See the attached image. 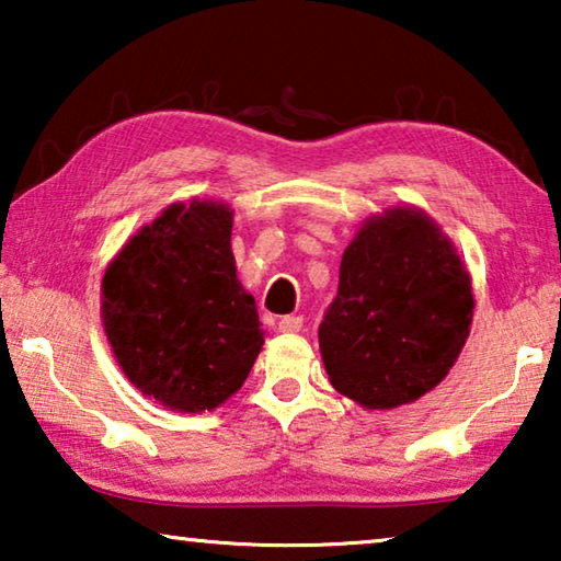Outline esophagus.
Wrapping results in <instances>:
<instances>
[{
  "instance_id": "esophagus-1",
  "label": "esophagus",
  "mask_w": 561,
  "mask_h": 561,
  "mask_svg": "<svg viewBox=\"0 0 561 561\" xmlns=\"http://www.w3.org/2000/svg\"><path fill=\"white\" fill-rule=\"evenodd\" d=\"M304 327V319L301 317H282L277 329L284 331V334H297V331H301Z\"/></svg>"
}]
</instances>
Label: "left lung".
<instances>
[{"label":"left lung","mask_w":561,"mask_h":561,"mask_svg":"<svg viewBox=\"0 0 561 561\" xmlns=\"http://www.w3.org/2000/svg\"><path fill=\"white\" fill-rule=\"evenodd\" d=\"M472 309L470 272L433 217L413 205L368 217L319 327L331 386L366 411L417 401L458 360Z\"/></svg>","instance_id":"obj_1"}]
</instances>
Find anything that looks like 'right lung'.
<instances>
[{"instance_id":"1","label":"right lung","mask_w":561,"mask_h":561,"mask_svg":"<svg viewBox=\"0 0 561 561\" xmlns=\"http://www.w3.org/2000/svg\"><path fill=\"white\" fill-rule=\"evenodd\" d=\"M232 207L173 203L108 262L101 319L121 371L140 393L203 413L237 393L257 360V304L237 279Z\"/></svg>"}]
</instances>
